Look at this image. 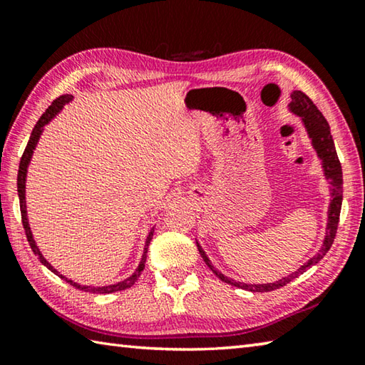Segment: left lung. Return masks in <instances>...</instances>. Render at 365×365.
<instances>
[{
    "label": "left lung",
    "instance_id": "1",
    "mask_svg": "<svg viewBox=\"0 0 365 365\" xmlns=\"http://www.w3.org/2000/svg\"><path fill=\"white\" fill-rule=\"evenodd\" d=\"M288 110L289 113L296 114L298 117H301L302 125H304L307 137L311 140V145L314 150L317 153V158L322 160V170H324V177L329 180L330 183V205H329V217H327V227H325V238L324 243L320 246L319 251L314 255L307 262H304L301 267L289 274L283 279L277 280L274 283H259V285H252V283H243V282H237L232 280L225 277L222 272H219L217 269L214 267L212 262L209 261L207 255L205 252V250L201 248V245L196 242L197 251L202 257V261L206 262V265L211 269L215 275L219 277L222 282L228 283V285L238 287L242 289H248V292L252 293H264V292H274V289L285 287L287 283H289L294 279L306 272L309 267L316 265L320 259H322L327 251L330 250V246L333 245V240H335L336 235V228H338V220H339V211H341V201H343V172H341V164H339L338 154L335 150V143H333L331 133H330V125L329 122L325 120V117L322 115V113L317 109L316 104H314L309 96L302 93L299 90H294L292 95H289V103H288Z\"/></svg>",
    "mask_w": 365,
    "mask_h": 365
}]
</instances>
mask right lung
Masks as SVG:
<instances>
[{"mask_svg":"<svg viewBox=\"0 0 365 365\" xmlns=\"http://www.w3.org/2000/svg\"><path fill=\"white\" fill-rule=\"evenodd\" d=\"M73 96L72 95H63L59 96L58 100H54L51 106H49L45 114H43L38 122H36V125L34 127L32 133H30V140L27 143L26 151H24L22 158H21V164H19V172H17V193H19V201H21V214H22V225H24V230H26L27 235V240L30 243V248H32L34 255L40 259V262L43 265H46V267L53 272V274H56L61 279H64L67 283H71L72 287H76L78 289H83V292H88V293H96V294H108V293H115V292H122V289H127L130 288L132 285H135V282L138 280V277L141 275V272L145 269V262H146V252H148V246H150V242L153 238V233H154V228H151V232L148 233L146 237V243H145V250H143V256H141V261L138 264V267L135 269L133 274L130 277H127L125 280L122 282H117L114 285H106V287H88V285H80V283L69 280L67 277H64L63 274H59V272L53 267L51 264H49L45 257H43L41 251L38 250V246H36L35 240H34V235L32 230H30V225H29V217H27V206H26V180H27V169H29V164L30 160H32L34 156V151L36 145H38V140L41 137L43 130H45V125L46 123L51 122L54 117L58 115V113H61V109H63L67 103L72 101Z\"/></svg>","mask_w":365,"mask_h":365,"instance_id":"right-lung-1","label":"right lung"}]
</instances>
